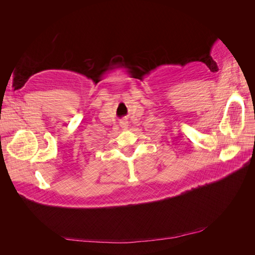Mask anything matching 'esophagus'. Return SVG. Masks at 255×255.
Listing matches in <instances>:
<instances>
[{"label": "esophagus", "instance_id": "34e87169", "mask_svg": "<svg viewBox=\"0 0 255 255\" xmlns=\"http://www.w3.org/2000/svg\"><path fill=\"white\" fill-rule=\"evenodd\" d=\"M120 126H121V128H128V121H126V120H122L121 122H120Z\"/></svg>", "mask_w": 255, "mask_h": 255}]
</instances>
